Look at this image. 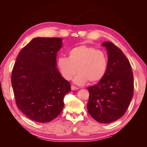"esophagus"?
Returning a JSON list of instances; mask_svg holds the SVG:
<instances>
[{
  "instance_id": "esophagus-1",
  "label": "esophagus",
  "mask_w": 147,
  "mask_h": 147,
  "mask_svg": "<svg viewBox=\"0 0 147 147\" xmlns=\"http://www.w3.org/2000/svg\"><path fill=\"white\" fill-rule=\"evenodd\" d=\"M71 89H72V90H77V89H78V88H77V87L72 85L71 86Z\"/></svg>"
}]
</instances>
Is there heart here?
I'll return each mask as SVG.
<instances>
[{
  "mask_svg": "<svg viewBox=\"0 0 147 147\" xmlns=\"http://www.w3.org/2000/svg\"><path fill=\"white\" fill-rule=\"evenodd\" d=\"M68 57L60 56L57 65L62 76L69 80L78 71L74 82L80 85L99 82L108 69V56L103 51L86 45L74 47L67 53Z\"/></svg>",
  "mask_w": 147,
  "mask_h": 147,
  "instance_id": "1",
  "label": "heart"
}]
</instances>
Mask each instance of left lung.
Wrapping results in <instances>:
<instances>
[{
  "label": "left lung",
  "instance_id": "left-lung-1",
  "mask_svg": "<svg viewBox=\"0 0 147 147\" xmlns=\"http://www.w3.org/2000/svg\"><path fill=\"white\" fill-rule=\"evenodd\" d=\"M108 51V64L105 76L88 88L87 108L94 120L110 123L121 118L127 110L134 94L132 69L121 50L110 41L102 43Z\"/></svg>",
  "mask_w": 147,
  "mask_h": 147
}]
</instances>
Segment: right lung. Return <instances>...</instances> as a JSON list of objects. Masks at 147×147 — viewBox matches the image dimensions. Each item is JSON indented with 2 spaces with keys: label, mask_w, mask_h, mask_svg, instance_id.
Returning a JSON list of instances; mask_svg holds the SVG:
<instances>
[{
  "label": "right lung",
  "mask_w": 147,
  "mask_h": 147,
  "mask_svg": "<svg viewBox=\"0 0 147 147\" xmlns=\"http://www.w3.org/2000/svg\"><path fill=\"white\" fill-rule=\"evenodd\" d=\"M60 38H36L23 47L14 64L11 85L17 106L28 119L48 123L63 108L71 84L56 67Z\"/></svg>",
  "instance_id": "obj_1"
}]
</instances>
